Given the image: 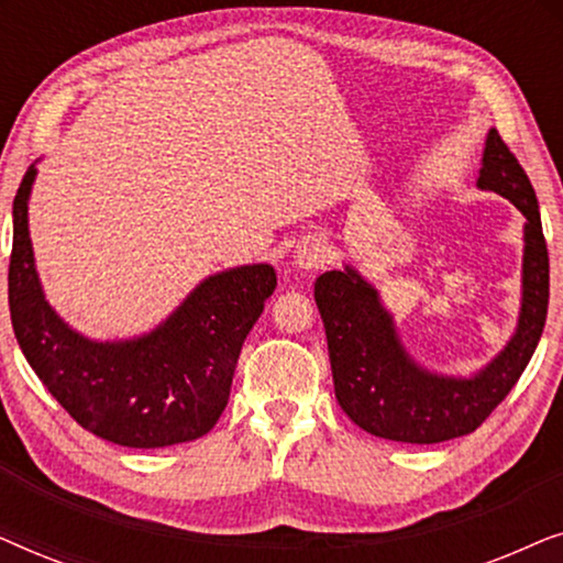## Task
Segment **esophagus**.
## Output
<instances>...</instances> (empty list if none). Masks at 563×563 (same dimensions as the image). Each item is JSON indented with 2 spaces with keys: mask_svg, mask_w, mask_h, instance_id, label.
Listing matches in <instances>:
<instances>
[{
  "mask_svg": "<svg viewBox=\"0 0 563 563\" xmlns=\"http://www.w3.org/2000/svg\"><path fill=\"white\" fill-rule=\"evenodd\" d=\"M325 261H330V243L320 235H305L295 249V266L302 272H312L320 268Z\"/></svg>",
  "mask_w": 563,
  "mask_h": 563,
  "instance_id": "esophagus-1",
  "label": "esophagus"
}]
</instances>
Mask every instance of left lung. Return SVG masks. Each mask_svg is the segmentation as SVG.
Segmentation results:
<instances>
[{
	"label": "left lung",
	"mask_w": 563,
	"mask_h": 563,
	"mask_svg": "<svg viewBox=\"0 0 563 563\" xmlns=\"http://www.w3.org/2000/svg\"><path fill=\"white\" fill-rule=\"evenodd\" d=\"M476 187L497 191L522 212V297L518 328L503 351L472 376L420 366L405 349L379 289L356 268L314 282L328 335L335 399L366 433L399 443H441L474 433L526 372L549 312V249L528 174L495 128L487 133Z\"/></svg>",
	"instance_id": "left-lung-1"
}]
</instances>
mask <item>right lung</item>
Wrapping results in <instances>:
<instances>
[{"label": "right lung", "instance_id": "add662e5", "mask_svg": "<svg viewBox=\"0 0 563 563\" xmlns=\"http://www.w3.org/2000/svg\"><path fill=\"white\" fill-rule=\"evenodd\" d=\"M35 164L12 205L10 314L27 364L84 430L128 449H164L210 433L225 410L245 335L276 289L272 264L207 276L137 338L91 341L48 305L30 243Z\"/></svg>", "mask_w": 563, "mask_h": 563}]
</instances>
